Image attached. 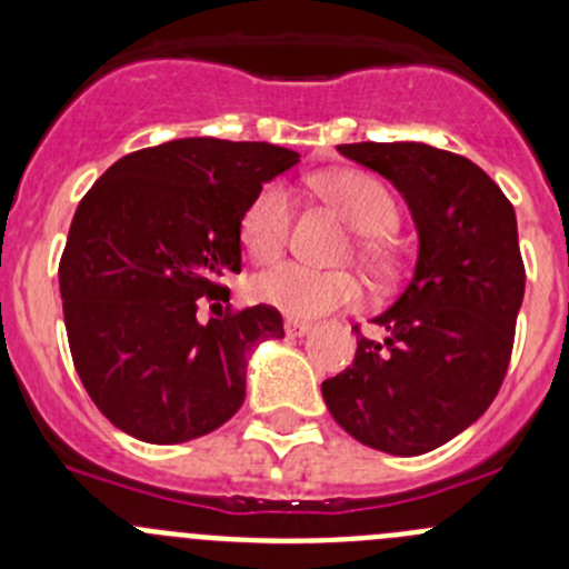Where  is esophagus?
<instances>
[{
    "instance_id": "obj_1",
    "label": "esophagus",
    "mask_w": 569,
    "mask_h": 569,
    "mask_svg": "<svg viewBox=\"0 0 569 569\" xmlns=\"http://www.w3.org/2000/svg\"><path fill=\"white\" fill-rule=\"evenodd\" d=\"M313 330V325H308V321H300V319H286V336L291 338H300V336H308V332Z\"/></svg>"
}]
</instances>
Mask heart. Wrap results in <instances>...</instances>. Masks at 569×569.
Instances as JSON below:
<instances>
[{
    "label": "heart",
    "mask_w": 569,
    "mask_h": 569,
    "mask_svg": "<svg viewBox=\"0 0 569 569\" xmlns=\"http://www.w3.org/2000/svg\"><path fill=\"white\" fill-rule=\"evenodd\" d=\"M313 189L336 206L343 220L358 231L355 252L377 280H391L399 267L393 233L399 231V200L377 176L363 170H336L319 176ZM295 206L283 183H263L239 220V239L258 263L278 261L291 237ZM252 297L263 306L289 313L295 319H317L338 308H355L363 300L352 272H317L300 263H280L252 278Z\"/></svg>",
    "instance_id": "b5f03b06"
}]
</instances>
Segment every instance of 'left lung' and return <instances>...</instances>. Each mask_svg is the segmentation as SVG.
Returning <instances> with one entry per match:
<instances>
[{
    "label": "left lung",
    "instance_id": "1",
    "mask_svg": "<svg viewBox=\"0 0 569 569\" xmlns=\"http://www.w3.org/2000/svg\"><path fill=\"white\" fill-rule=\"evenodd\" d=\"M405 194L418 228L416 274L358 332L352 366L321 382L327 410L377 451L416 457L449 443L492 405L512 358L526 291L518 220L479 164L423 142L338 146Z\"/></svg>",
    "mask_w": 569,
    "mask_h": 569
}]
</instances>
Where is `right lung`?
<instances>
[{
  "instance_id": "1",
  "label": "right lung",
  "mask_w": 569,
  "mask_h": 569,
  "mask_svg": "<svg viewBox=\"0 0 569 569\" xmlns=\"http://www.w3.org/2000/svg\"><path fill=\"white\" fill-rule=\"evenodd\" d=\"M300 153L269 142L189 137L118 159L79 203L60 258L68 347L84 391L126 435L183 443L244 401L248 355L283 336L272 306L220 313L242 269L239 220Z\"/></svg>"
}]
</instances>
